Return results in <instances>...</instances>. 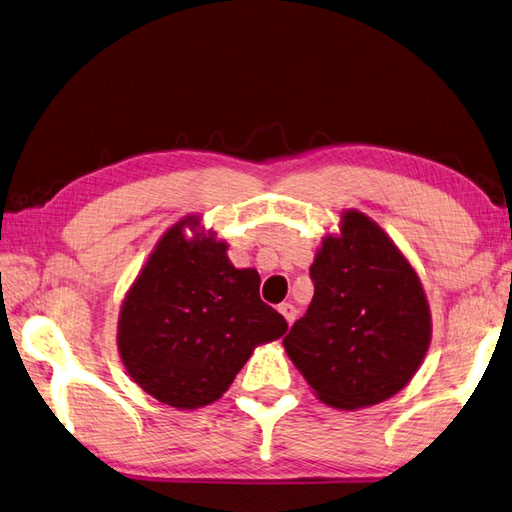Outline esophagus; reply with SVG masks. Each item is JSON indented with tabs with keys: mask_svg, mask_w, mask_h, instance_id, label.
<instances>
[{
	"mask_svg": "<svg viewBox=\"0 0 512 512\" xmlns=\"http://www.w3.org/2000/svg\"><path fill=\"white\" fill-rule=\"evenodd\" d=\"M278 312H281V314L285 316V321H287L289 325H292V323L296 321V314H298V312H296V307H294L292 303H283L281 307H278Z\"/></svg>",
	"mask_w": 512,
	"mask_h": 512,
	"instance_id": "1",
	"label": "esophagus"
}]
</instances>
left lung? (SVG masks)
Instances as JSON below:
<instances>
[{"label":"left lung","mask_w":512,"mask_h":512,"mask_svg":"<svg viewBox=\"0 0 512 512\" xmlns=\"http://www.w3.org/2000/svg\"><path fill=\"white\" fill-rule=\"evenodd\" d=\"M314 298L283 339L318 399L356 410L390 399L419 370L432 336L426 292L390 236L356 209L310 267Z\"/></svg>","instance_id":"obj_1"}]
</instances>
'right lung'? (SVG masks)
I'll return each instance as SVG.
<instances>
[{"mask_svg": "<svg viewBox=\"0 0 512 512\" xmlns=\"http://www.w3.org/2000/svg\"><path fill=\"white\" fill-rule=\"evenodd\" d=\"M258 287L256 269H236L227 243L200 231L196 216L182 218L158 240L122 303L118 352L131 379L178 410L218 401L254 347L287 332Z\"/></svg>", "mask_w": 512, "mask_h": 512, "instance_id": "obj_1", "label": "right lung"}]
</instances>
